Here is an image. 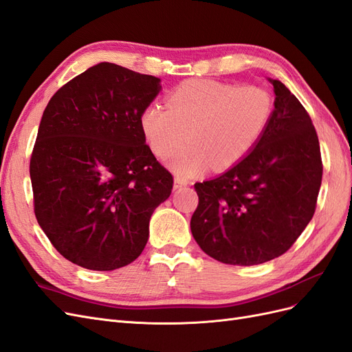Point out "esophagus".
I'll return each instance as SVG.
<instances>
[{"label": "esophagus", "instance_id": "1", "mask_svg": "<svg viewBox=\"0 0 352 352\" xmlns=\"http://www.w3.org/2000/svg\"><path fill=\"white\" fill-rule=\"evenodd\" d=\"M189 182L186 179H180V177H175V184H173V186H175V189H179V188H182V186H186Z\"/></svg>", "mask_w": 352, "mask_h": 352}]
</instances>
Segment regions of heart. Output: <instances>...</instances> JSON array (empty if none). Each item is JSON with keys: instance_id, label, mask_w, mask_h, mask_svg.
<instances>
[{"instance_id": "heart-1", "label": "heart", "mask_w": 352, "mask_h": 352, "mask_svg": "<svg viewBox=\"0 0 352 352\" xmlns=\"http://www.w3.org/2000/svg\"><path fill=\"white\" fill-rule=\"evenodd\" d=\"M273 111L272 94L257 85L194 79L167 95L166 107L148 104L141 129L151 151L182 177L232 167L258 144Z\"/></svg>"}]
</instances>
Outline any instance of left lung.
<instances>
[{
  "instance_id": "8db88e82",
  "label": "left lung",
  "mask_w": 352,
  "mask_h": 352,
  "mask_svg": "<svg viewBox=\"0 0 352 352\" xmlns=\"http://www.w3.org/2000/svg\"><path fill=\"white\" fill-rule=\"evenodd\" d=\"M274 110L258 144L216 179L195 184L190 230L214 260L270 261L289 250L313 219L323 164L313 122L280 80L269 79Z\"/></svg>"
}]
</instances>
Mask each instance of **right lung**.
Here are the masks:
<instances>
[{"label":"right lung","mask_w":352,"mask_h":352,"mask_svg":"<svg viewBox=\"0 0 352 352\" xmlns=\"http://www.w3.org/2000/svg\"><path fill=\"white\" fill-rule=\"evenodd\" d=\"M160 79L113 63L73 78L50 100L30 157L41 229L69 261L109 272L144 251L173 176L145 144L141 114Z\"/></svg>","instance_id":"right-lung-1"}]
</instances>
